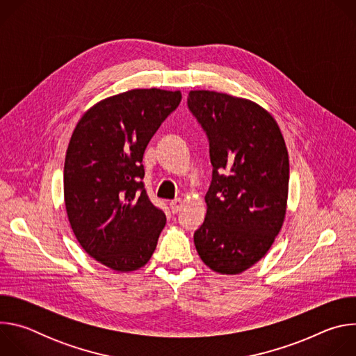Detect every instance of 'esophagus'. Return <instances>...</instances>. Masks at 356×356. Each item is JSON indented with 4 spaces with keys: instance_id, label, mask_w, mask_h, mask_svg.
I'll list each match as a JSON object with an SVG mask.
<instances>
[{
    "instance_id": "obj_1",
    "label": "esophagus",
    "mask_w": 356,
    "mask_h": 356,
    "mask_svg": "<svg viewBox=\"0 0 356 356\" xmlns=\"http://www.w3.org/2000/svg\"><path fill=\"white\" fill-rule=\"evenodd\" d=\"M181 204H183L181 198H176V200L170 201V210H172V213H173V214H176V213L181 209Z\"/></svg>"
}]
</instances>
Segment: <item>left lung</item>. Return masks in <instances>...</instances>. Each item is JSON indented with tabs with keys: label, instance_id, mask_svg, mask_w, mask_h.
I'll return each mask as SVG.
<instances>
[{
	"label": "left lung",
	"instance_id": "obj_1",
	"mask_svg": "<svg viewBox=\"0 0 356 356\" xmlns=\"http://www.w3.org/2000/svg\"><path fill=\"white\" fill-rule=\"evenodd\" d=\"M187 104L207 132L214 168L194 245L211 270L239 275L266 255L284 222V138L273 115L248 98L191 90Z\"/></svg>",
	"mask_w": 356,
	"mask_h": 356
}]
</instances>
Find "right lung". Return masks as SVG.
Here are the masks:
<instances>
[{
	"instance_id": "obj_1",
	"label": "right lung",
	"mask_w": 356,
	"mask_h": 356,
	"mask_svg": "<svg viewBox=\"0 0 356 356\" xmlns=\"http://www.w3.org/2000/svg\"><path fill=\"white\" fill-rule=\"evenodd\" d=\"M180 101V90H128L90 107L72 134L63 172L67 218L81 248L113 270H136L156 249L166 216L146 195L142 159Z\"/></svg>"
}]
</instances>
